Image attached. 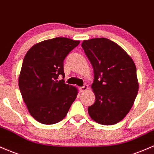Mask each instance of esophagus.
I'll list each match as a JSON object with an SVG mask.
<instances>
[{
  "label": "esophagus",
  "instance_id": "1",
  "mask_svg": "<svg viewBox=\"0 0 154 154\" xmlns=\"http://www.w3.org/2000/svg\"><path fill=\"white\" fill-rule=\"evenodd\" d=\"M88 88V86L87 85H84L83 86H82V87H80L79 89H80V92H83V91H85L86 90H87Z\"/></svg>",
  "mask_w": 154,
  "mask_h": 154
}]
</instances>
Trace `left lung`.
<instances>
[{
    "label": "left lung",
    "mask_w": 154,
    "mask_h": 154,
    "mask_svg": "<svg viewBox=\"0 0 154 154\" xmlns=\"http://www.w3.org/2000/svg\"><path fill=\"white\" fill-rule=\"evenodd\" d=\"M82 47L94 72L91 88L96 100L88 108L89 116L100 124H117L128 114L137 95L136 66L119 45L108 38L85 40Z\"/></svg>",
    "instance_id": "obj_1"
}]
</instances>
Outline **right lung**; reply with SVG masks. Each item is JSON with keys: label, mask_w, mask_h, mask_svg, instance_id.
I'll return each instance as SVG.
<instances>
[{"label": "right lung", "mask_w": 154, "mask_h": 154, "mask_svg": "<svg viewBox=\"0 0 154 154\" xmlns=\"http://www.w3.org/2000/svg\"><path fill=\"white\" fill-rule=\"evenodd\" d=\"M80 44L57 37L36 44L23 59L19 88L32 117L43 124L63 120L77 98V89L58 77H65L63 61Z\"/></svg>", "instance_id": "1"}]
</instances>
